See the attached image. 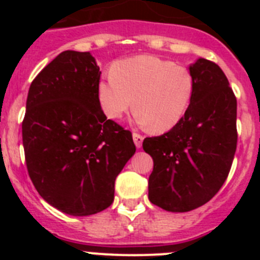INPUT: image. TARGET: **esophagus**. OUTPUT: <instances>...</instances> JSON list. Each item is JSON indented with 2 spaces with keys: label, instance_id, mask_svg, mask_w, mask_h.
I'll return each instance as SVG.
<instances>
[{
  "label": "esophagus",
  "instance_id": "1",
  "mask_svg": "<svg viewBox=\"0 0 260 260\" xmlns=\"http://www.w3.org/2000/svg\"><path fill=\"white\" fill-rule=\"evenodd\" d=\"M133 142H135V145L137 148H141V146H142V142H143V137L141 135H138V133H133Z\"/></svg>",
  "mask_w": 260,
  "mask_h": 260
}]
</instances>
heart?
<instances>
[{
	"mask_svg": "<svg viewBox=\"0 0 260 260\" xmlns=\"http://www.w3.org/2000/svg\"><path fill=\"white\" fill-rule=\"evenodd\" d=\"M193 90L195 81L187 68L140 55L113 64L112 73L99 80L98 98L111 119H119L135 106L133 118L138 125L164 133L185 117Z\"/></svg>",
	"mask_w": 260,
	"mask_h": 260,
	"instance_id": "heart-1",
	"label": "heart"
}]
</instances>
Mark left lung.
Here are the masks:
<instances>
[{
  "instance_id": "obj_1",
  "label": "left lung",
  "mask_w": 260,
  "mask_h": 260,
  "mask_svg": "<svg viewBox=\"0 0 260 260\" xmlns=\"http://www.w3.org/2000/svg\"><path fill=\"white\" fill-rule=\"evenodd\" d=\"M188 70L195 90L185 117L142 145L153 159L149 201L171 212L191 211L210 201L224 185L237 149V98L224 72L204 57Z\"/></svg>"
}]
</instances>
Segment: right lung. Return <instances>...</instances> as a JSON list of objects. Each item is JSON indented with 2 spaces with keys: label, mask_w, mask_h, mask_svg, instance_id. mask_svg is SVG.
Instances as JSON below:
<instances>
[{
  "label": "right lung",
  "mask_w": 260,
  "mask_h": 260,
  "mask_svg": "<svg viewBox=\"0 0 260 260\" xmlns=\"http://www.w3.org/2000/svg\"><path fill=\"white\" fill-rule=\"evenodd\" d=\"M90 52L67 50L31 83L22 122L26 166L41 198L73 216L103 211L135 154L132 133L107 119Z\"/></svg>",
  "instance_id": "obj_1"
}]
</instances>
